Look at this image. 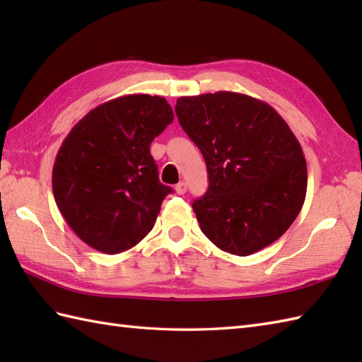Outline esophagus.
Returning a JSON list of instances; mask_svg holds the SVG:
<instances>
[{
    "label": "esophagus",
    "instance_id": "obj_1",
    "mask_svg": "<svg viewBox=\"0 0 362 362\" xmlns=\"http://www.w3.org/2000/svg\"><path fill=\"white\" fill-rule=\"evenodd\" d=\"M187 189H188V187H187L185 182H180V183H177V185H175V193L177 194H185Z\"/></svg>",
    "mask_w": 362,
    "mask_h": 362
}]
</instances>
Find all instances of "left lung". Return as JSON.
Returning a JSON list of instances; mask_svg holds the SVG:
<instances>
[{
	"label": "left lung",
	"instance_id": "1",
	"mask_svg": "<svg viewBox=\"0 0 362 362\" xmlns=\"http://www.w3.org/2000/svg\"><path fill=\"white\" fill-rule=\"evenodd\" d=\"M175 113L209 171V189L193 202L204 235L238 257L279 240L302 210L308 183L302 146L286 121L233 91L179 98Z\"/></svg>",
	"mask_w": 362,
	"mask_h": 362
}]
</instances>
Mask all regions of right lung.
<instances>
[{
	"label": "right lung",
	"instance_id": "add662e5",
	"mask_svg": "<svg viewBox=\"0 0 362 362\" xmlns=\"http://www.w3.org/2000/svg\"><path fill=\"white\" fill-rule=\"evenodd\" d=\"M174 119L165 98L126 95L95 107L66 135L52 193L66 224L99 252L121 253L148 235L163 199L149 146Z\"/></svg>",
	"mask_w": 362,
	"mask_h": 362
}]
</instances>
